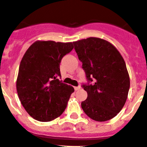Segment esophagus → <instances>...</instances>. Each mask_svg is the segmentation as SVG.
<instances>
[{"mask_svg":"<svg viewBox=\"0 0 147 147\" xmlns=\"http://www.w3.org/2000/svg\"><path fill=\"white\" fill-rule=\"evenodd\" d=\"M80 88H81V86H76V87H74V89H75L76 91H77V90L80 89Z\"/></svg>","mask_w":147,"mask_h":147,"instance_id":"34e87169","label":"esophagus"}]
</instances>
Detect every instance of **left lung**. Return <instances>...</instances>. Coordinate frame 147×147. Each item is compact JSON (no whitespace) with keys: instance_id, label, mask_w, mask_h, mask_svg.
<instances>
[{"instance_id":"1","label":"left lung","mask_w":147,"mask_h":147,"mask_svg":"<svg viewBox=\"0 0 147 147\" xmlns=\"http://www.w3.org/2000/svg\"><path fill=\"white\" fill-rule=\"evenodd\" d=\"M86 78L83 85L88 96L81 102L85 114L96 121L111 119L120 112L128 97L130 78L122 56L110 42L90 37L74 41Z\"/></svg>"}]
</instances>
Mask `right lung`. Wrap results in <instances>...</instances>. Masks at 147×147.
Returning a JSON list of instances; mask_svg holds the SVG:
<instances>
[{"mask_svg": "<svg viewBox=\"0 0 147 147\" xmlns=\"http://www.w3.org/2000/svg\"><path fill=\"white\" fill-rule=\"evenodd\" d=\"M74 42L36 40L20 63L16 89L28 114L39 121H51L67 107L73 86L61 83L60 63L74 49Z\"/></svg>", "mask_w": 147, "mask_h": 147, "instance_id": "add662e5", "label": "right lung"}]
</instances>
